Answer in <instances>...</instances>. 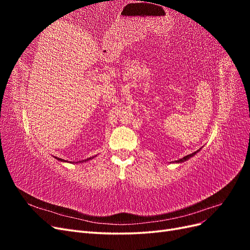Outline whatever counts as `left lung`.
Segmentation results:
<instances>
[{
    "mask_svg": "<svg viewBox=\"0 0 250 250\" xmlns=\"http://www.w3.org/2000/svg\"><path fill=\"white\" fill-rule=\"evenodd\" d=\"M200 149H201V148H200ZM200 149H199V150H200ZM199 150H197V151H196V152H194V153H192V154H188V155H187V156H185V157H183V158H180V160H178V161H175V163H183V162L188 161V158H191L192 156H194L196 153H197Z\"/></svg>",
    "mask_w": 250,
    "mask_h": 250,
    "instance_id": "obj_1",
    "label": "left lung"
}]
</instances>
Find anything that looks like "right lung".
<instances>
[{
    "label": "right lung",
    "instance_id": "right-lung-1",
    "mask_svg": "<svg viewBox=\"0 0 250 250\" xmlns=\"http://www.w3.org/2000/svg\"><path fill=\"white\" fill-rule=\"evenodd\" d=\"M56 160H58L59 162H63V163H65L66 161H64V160H62V158H59V157H55ZM92 158H94V157H89V158H87V160H85V161H80V162H78V163H83V162H87V161H89V160H92Z\"/></svg>",
    "mask_w": 250,
    "mask_h": 250
}]
</instances>
